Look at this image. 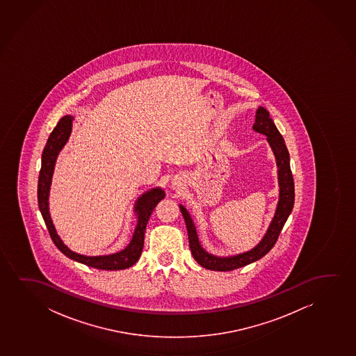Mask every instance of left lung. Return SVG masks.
<instances>
[{"label": "left lung", "mask_w": 356, "mask_h": 356, "mask_svg": "<svg viewBox=\"0 0 356 356\" xmlns=\"http://www.w3.org/2000/svg\"><path fill=\"white\" fill-rule=\"evenodd\" d=\"M254 131L263 134L268 136V141L273 148L276 156L278 166V180H280V200H278L277 210L273 218V222L268 227V232L261 242L255 248L249 250L247 253L239 254L229 258H218L211 254H208L204 249L200 247L195 232V227L190 214L187 210L180 205L181 213L185 219L186 227L188 232V242H190L191 253L193 255L195 261L200 266L214 270V271H231L234 268H242L248 264L254 263L273 249L275 243L277 242L278 236L282 231L283 226L287 221L294 204V181H293L292 170L289 165V153L284 143L282 135L280 134L277 127H275L273 119L268 117V113L265 108L259 107L255 113V120L253 124Z\"/></svg>", "instance_id": "8db88e82"}]
</instances>
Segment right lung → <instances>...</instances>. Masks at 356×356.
<instances>
[{
    "instance_id": "right-lung-1",
    "label": "right lung",
    "mask_w": 356,
    "mask_h": 356,
    "mask_svg": "<svg viewBox=\"0 0 356 356\" xmlns=\"http://www.w3.org/2000/svg\"><path fill=\"white\" fill-rule=\"evenodd\" d=\"M72 122L73 117L65 115L59 120L56 125L54 131L51 132L47 143L42 152V161L40 169L39 184H38V202L44 224L47 226L49 236L56 244V247L68 258L73 259L78 263L85 264L91 268H99V270H124L130 268L141 257L143 242H145V231L146 225L149 220L152 211L156 208L158 202H161L165 193L161 188H153L148 191L145 195H142L137 200L135 211H136L137 221L136 229L132 236L131 242L127 248L119 253L103 255V257H85L80 254L74 253L70 249L64 245L60 241L58 234L54 229L52 220L49 213V192L51 186V179L54 174V163L57 159L59 151L63 148L65 142L68 141L69 135L72 131Z\"/></svg>"
}]
</instances>
